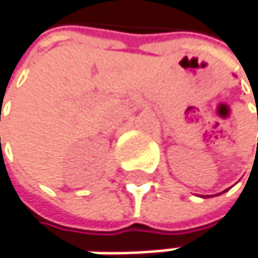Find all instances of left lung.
I'll return each mask as SVG.
<instances>
[{
    "label": "left lung",
    "mask_w": 258,
    "mask_h": 258,
    "mask_svg": "<svg viewBox=\"0 0 258 258\" xmlns=\"http://www.w3.org/2000/svg\"><path fill=\"white\" fill-rule=\"evenodd\" d=\"M257 119H258V113H257ZM226 191H227V189H226Z\"/></svg>",
    "instance_id": "left-lung-1"
}]
</instances>
